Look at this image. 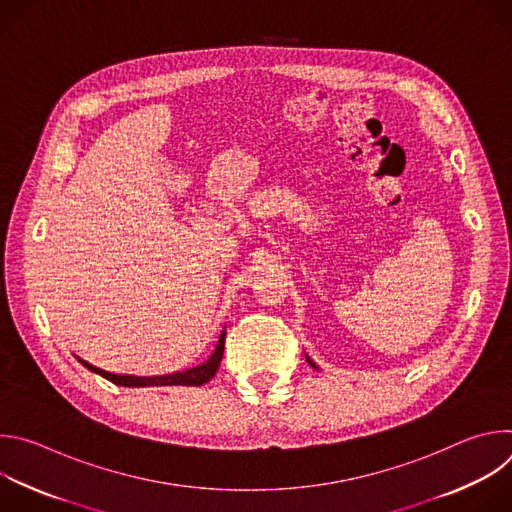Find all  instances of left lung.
<instances>
[{"label": "left lung", "mask_w": 512, "mask_h": 512, "mask_svg": "<svg viewBox=\"0 0 512 512\" xmlns=\"http://www.w3.org/2000/svg\"><path fill=\"white\" fill-rule=\"evenodd\" d=\"M306 360H308V362L312 364V367H314V369H318V371H320V367H318V364H316V362H314V360H312V358H310L308 354H306Z\"/></svg>", "instance_id": "8db88e82"}]
</instances>
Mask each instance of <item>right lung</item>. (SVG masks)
<instances>
[{
    "label": "right lung",
    "instance_id": "1",
    "mask_svg": "<svg viewBox=\"0 0 512 512\" xmlns=\"http://www.w3.org/2000/svg\"><path fill=\"white\" fill-rule=\"evenodd\" d=\"M225 336H227V330H223L221 336H218L214 352L204 362L196 364V367H192V369L176 371V373H168V375H154V377L119 375V373L103 371V369L95 367V364L83 360L81 356H75V358L83 364L85 369H89L91 373L101 375L103 379H107V381H111V383H115L119 387H174V385H180V387H200L206 381H210L216 375V371H218V364H221V358H223V352H225Z\"/></svg>",
    "mask_w": 512,
    "mask_h": 512
}]
</instances>
